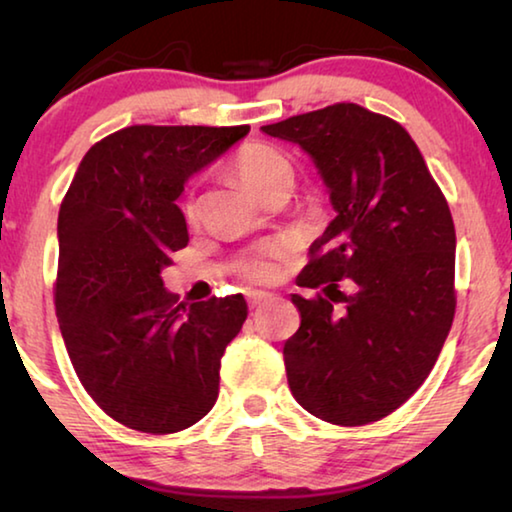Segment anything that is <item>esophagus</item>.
<instances>
[{
    "label": "esophagus",
    "instance_id": "1",
    "mask_svg": "<svg viewBox=\"0 0 512 512\" xmlns=\"http://www.w3.org/2000/svg\"><path fill=\"white\" fill-rule=\"evenodd\" d=\"M246 298H248V305L250 307H259V305H264V302L271 300V293H266V291H248Z\"/></svg>",
    "mask_w": 512,
    "mask_h": 512
}]
</instances>
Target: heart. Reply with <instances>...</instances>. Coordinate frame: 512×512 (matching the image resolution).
<instances>
[{
	"label": "heart",
	"mask_w": 512,
	"mask_h": 512,
	"mask_svg": "<svg viewBox=\"0 0 512 512\" xmlns=\"http://www.w3.org/2000/svg\"><path fill=\"white\" fill-rule=\"evenodd\" d=\"M230 169L248 189H253L257 196H271L275 192H291L296 183V169L293 162L280 149L271 144H246L232 155ZM183 214L187 221H196L198 203L192 194L183 198ZM289 253L287 239H273L255 246L241 259L239 271L253 282H271L280 275L282 259Z\"/></svg>",
	"instance_id": "1"
}]
</instances>
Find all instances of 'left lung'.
<instances>
[{"label":"left lung","instance_id":"1","mask_svg":"<svg viewBox=\"0 0 512 512\" xmlns=\"http://www.w3.org/2000/svg\"><path fill=\"white\" fill-rule=\"evenodd\" d=\"M262 131L311 155L336 210L298 275V287L325 296H291L300 327L284 343L289 388L325 422H377L418 391L452 329V212L391 117L334 103Z\"/></svg>","mask_w":512,"mask_h":512}]
</instances>
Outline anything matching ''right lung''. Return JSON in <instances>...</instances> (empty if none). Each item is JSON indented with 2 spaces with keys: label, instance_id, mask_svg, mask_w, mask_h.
Here are the masks:
<instances>
[{
  "label": "right lung",
  "instance_id": "add662e5",
  "mask_svg": "<svg viewBox=\"0 0 512 512\" xmlns=\"http://www.w3.org/2000/svg\"><path fill=\"white\" fill-rule=\"evenodd\" d=\"M250 126H128L85 153L58 212L56 316L81 384L144 433L192 427L219 397L221 357L248 316L241 293L185 307L162 268L189 235L185 180Z\"/></svg>",
  "mask_w": 512,
  "mask_h": 512
}]
</instances>
